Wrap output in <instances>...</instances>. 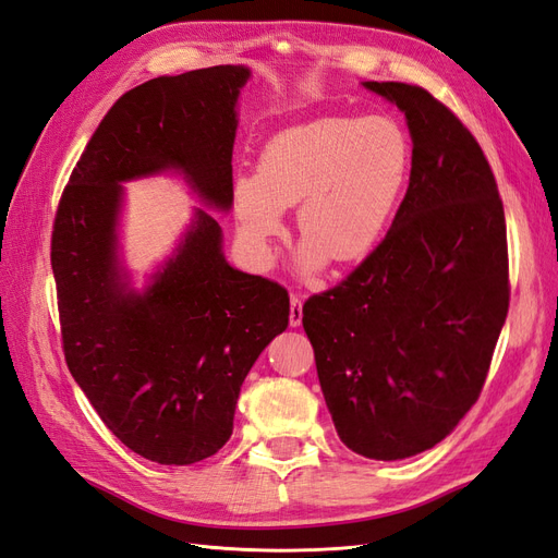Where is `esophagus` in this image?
<instances>
[{
    "instance_id": "1",
    "label": "esophagus",
    "mask_w": 558,
    "mask_h": 558,
    "mask_svg": "<svg viewBox=\"0 0 558 558\" xmlns=\"http://www.w3.org/2000/svg\"><path fill=\"white\" fill-rule=\"evenodd\" d=\"M291 326L298 328L302 324V300L298 295H291V314H289Z\"/></svg>"
}]
</instances>
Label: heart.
<instances>
[{"label": "heart", "mask_w": 558, "mask_h": 558, "mask_svg": "<svg viewBox=\"0 0 558 558\" xmlns=\"http://www.w3.org/2000/svg\"><path fill=\"white\" fill-rule=\"evenodd\" d=\"M410 167V142L384 116H324L269 137L256 174L234 183V216L246 251L272 256L283 209L298 205L305 267L347 265L377 244Z\"/></svg>", "instance_id": "1"}]
</instances>
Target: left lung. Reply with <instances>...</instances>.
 Listing matches in <instances>:
<instances>
[{"label":"left lung","mask_w":558,"mask_h":558,"mask_svg":"<svg viewBox=\"0 0 558 558\" xmlns=\"http://www.w3.org/2000/svg\"><path fill=\"white\" fill-rule=\"evenodd\" d=\"M408 118L410 185L381 244L312 295L302 326L340 440L398 461L477 402L510 307L508 234L477 140L418 86L365 81Z\"/></svg>","instance_id":"8db88e82"}]
</instances>
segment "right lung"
<instances>
[{"mask_svg":"<svg viewBox=\"0 0 558 558\" xmlns=\"http://www.w3.org/2000/svg\"><path fill=\"white\" fill-rule=\"evenodd\" d=\"M244 64L158 76L97 125L60 197L53 265L64 361L105 426L160 465L209 459L232 435L240 388L289 326V293L234 269L223 230L195 209L146 289L118 256L123 181L177 172L207 207H232Z\"/></svg>","mask_w":558,"mask_h":558,"instance_id":"add662e5","label":"right lung"}]
</instances>
